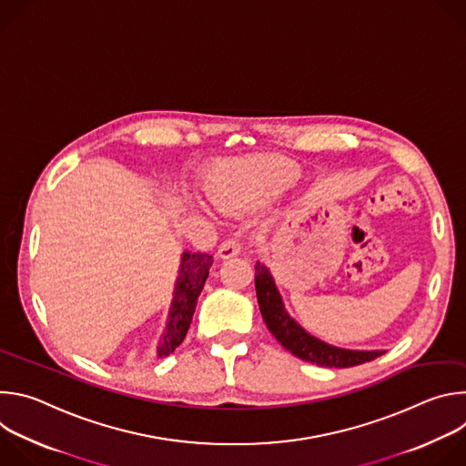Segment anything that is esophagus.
<instances>
[{"instance_id": "esophagus-1", "label": "esophagus", "mask_w": 466, "mask_h": 466, "mask_svg": "<svg viewBox=\"0 0 466 466\" xmlns=\"http://www.w3.org/2000/svg\"><path fill=\"white\" fill-rule=\"evenodd\" d=\"M241 241L238 238H228L227 241H223L218 248V256L221 259H228V258H234L238 254H241Z\"/></svg>"}]
</instances>
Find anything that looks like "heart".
<instances>
[{"label":"heart","instance_id":"heart-1","mask_svg":"<svg viewBox=\"0 0 466 466\" xmlns=\"http://www.w3.org/2000/svg\"><path fill=\"white\" fill-rule=\"evenodd\" d=\"M293 164L273 157L227 158L214 162L203 175L210 201L223 212L241 214L269 203L297 182Z\"/></svg>","mask_w":466,"mask_h":466}]
</instances>
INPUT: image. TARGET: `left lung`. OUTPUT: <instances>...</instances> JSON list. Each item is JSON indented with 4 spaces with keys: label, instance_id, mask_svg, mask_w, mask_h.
<instances>
[{
    "label": "left lung",
    "instance_id": "left-lung-1",
    "mask_svg": "<svg viewBox=\"0 0 466 466\" xmlns=\"http://www.w3.org/2000/svg\"><path fill=\"white\" fill-rule=\"evenodd\" d=\"M256 297L259 304V311L263 317V322L268 324L271 334L277 338V341L289 350L293 356H297L302 361L319 365V367H336V369H347L356 367L367 361L376 360L381 356V350H345L326 345L319 341L317 338L309 336L304 328H300L284 309L282 299L275 288V282L263 265H256Z\"/></svg>",
    "mask_w": 466,
    "mask_h": 466
}]
</instances>
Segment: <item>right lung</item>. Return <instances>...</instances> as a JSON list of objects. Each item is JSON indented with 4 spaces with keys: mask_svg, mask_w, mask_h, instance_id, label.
Segmentation results:
<instances>
[{
    "mask_svg": "<svg viewBox=\"0 0 466 466\" xmlns=\"http://www.w3.org/2000/svg\"><path fill=\"white\" fill-rule=\"evenodd\" d=\"M210 268H212L210 254H198V252L182 254L180 271L175 286V299L171 304L167 328L164 331L162 343L158 347V358L169 356L184 341L189 322L193 319L197 299L205 288Z\"/></svg>",
    "mask_w": 466,
    "mask_h": 466,
    "instance_id": "obj_1",
    "label": "right lung"
}]
</instances>
